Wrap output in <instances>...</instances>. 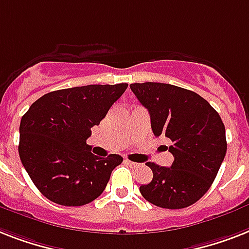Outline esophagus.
Segmentation results:
<instances>
[{
    "mask_svg": "<svg viewBox=\"0 0 249 249\" xmlns=\"http://www.w3.org/2000/svg\"><path fill=\"white\" fill-rule=\"evenodd\" d=\"M125 163H128L129 166H138V163L137 162H133V161H130V160H125Z\"/></svg>",
    "mask_w": 249,
    "mask_h": 249,
    "instance_id": "obj_1",
    "label": "esophagus"
}]
</instances>
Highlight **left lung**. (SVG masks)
I'll return each instance as SVG.
<instances>
[{"mask_svg":"<svg viewBox=\"0 0 249 249\" xmlns=\"http://www.w3.org/2000/svg\"><path fill=\"white\" fill-rule=\"evenodd\" d=\"M130 88L148 110L156 137L173 142L170 167L148 162L152 181L139 191L152 205L178 210L193 205L209 191L226 153L225 126L199 94L165 83H134Z\"/></svg>","mask_w":249,"mask_h":249,"instance_id":"8db88e82","label":"left lung"}]
</instances>
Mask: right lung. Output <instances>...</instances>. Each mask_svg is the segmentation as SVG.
Masks as SVG:
<instances>
[{
  "instance_id": "obj_1",
  "label": "right lung",
  "mask_w": 249,
  "mask_h": 249,
  "mask_svg": "<svg viewBox=\"0 0 249 249\" xmlns=\"http://www.w3.org/2000/svg\"><path fill=\"white\" fill-rule=\"evenodd\" d=\"M126 88V83H120L53 90L36 101L21 118L20 160L50 201L83 206L102 195L123 157L94 156L87 139Z\"/></svg>"
}]
</instances>
